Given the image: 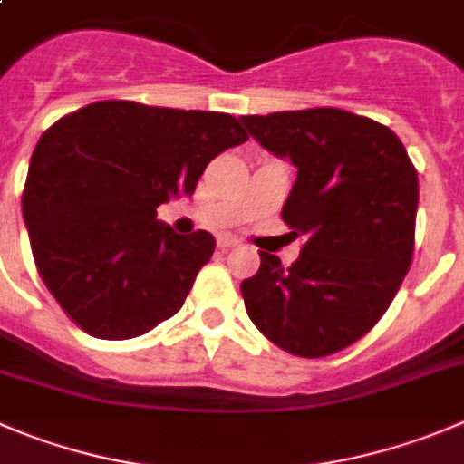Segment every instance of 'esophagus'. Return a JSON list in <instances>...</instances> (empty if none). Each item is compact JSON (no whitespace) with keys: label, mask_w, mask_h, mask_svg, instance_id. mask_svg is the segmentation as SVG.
<instances>
[{"label":"esophagus","mask_w":464,"mask_h":464,"mask_svg":"<svg viewBox=\"0 0 464 464\" xmlns=\"http://www.w3.org/2000/svg\"><path fill=\"white\" fill-rule=\"evenodd\" d=\"M218 246L222 249V252H228V249L237 246V240H233V237H228V236H222V237H218Z\"/></svg>","instance_id":"obj_1"}]
</instances>
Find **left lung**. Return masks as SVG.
<instances>
[{
    "instance_id": "1",
    "label": "left lung",
    "mask_w": 464,
    "mask_h": 464,
    "mask_svg": "<svg viewBox=\"0 0 464 464\" xmlns=\"http://www.w3.org/2000/svg\"><path fill=\"white\" fill-rule=\"evenodd\" d=\"M254 140L297 167L281 208L300 258L261 267L240 293L261 334L297 357H327L375 327L414 254L419 179L387 125L336 107L240 116Z\"/></svg>"
}]
</instances>
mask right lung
Returning <instances> with one entry per match:
<instances>
[{"label":"right lung","mask_w":464,"mask_h":464,"mask_svg":"<svg viewBox=\"0 0 464 464\" xmlns=\"http://www.w3.org/2000/svg\"><path fill=\"white\" fill-rule=\"evenodd\" d=\"M246 140L231 114L132 101L91 102L43 132L23 218L38 275L80 330L123 341L179 314L215 237L173 233L158 206Z\"/></svg>","instance_id":"1"}]
</instances>
